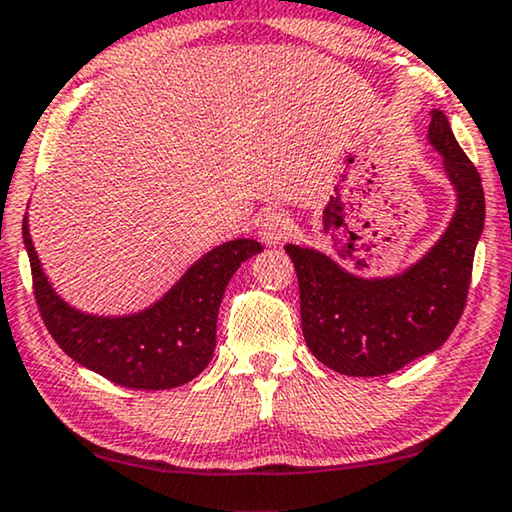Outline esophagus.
<instances>
[{
	"mask_svg": "<svg viewBox=\"0 0 512 512\" xmlns=\"http://www.w3.org/2000/svg\"><path fill=\"white\" fill-rule=\"evenodd\" d=\"M292 232V225H290V218H287L285 213H266L262 222H259V239L266 246H278V243H283L287 236Z\"/></svg>",
	"mask_w": 512,
	"mask_h": 512,
	"instance_id": "obj_1",
	"label": "esophagus"
}]
</instances>
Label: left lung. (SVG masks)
I'll return each mask as SVG.
<instances>
[{
	"instance_id": "left-lung-1",
	"label": "left lung",
	"mask_w": 512,
	"mask_h": 512,
	"mask_svg": "<svg viewBox=\"0 0 512 512\" xmlns=\"http://www.w3.org/2000/svg\"><path fill=\"white\" fill-rule=\"evenodd\" d=\"M427 141L443 157L457 204L448 227L420 259L392 276H359L318 248L285 246L299 278L308 350L343 376H387L431 355L464 313L485 227V192L443 111H431Z\"/></svg>"
}]
</instances>
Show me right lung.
Segmentation results:
<instances>
[{
  "label": "right lung",
  "mask_w": 512,
  "mask_h": 512,
  "mask_svg": "<svg viewBox=\"0 0 512 512\" xmlns=\"http://www.w3.org/2000/svg\"><path fill=\"white\" fill-rule=\"evenodd\" d=\"M34 294L50 336L85 369L132 390H171L197 378L213 359L218 311L229 280L246 259L262 253L253 239L220 243L160 299L125 315H99L71 306L55 292L23 218Z\"/></svg>",
  "instance_id": "1"
}]
</instances>
